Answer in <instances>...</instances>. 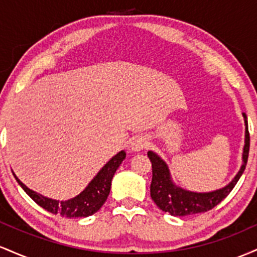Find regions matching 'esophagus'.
I'll use <instances>...</instances> for the list:
<instances>
[{
    "label": "esophagus",
    "instance_id": "obj_1",
    "mask_svg": "<svg viewBox=\"0 0 257 257\" xmlns=\"http://www.w3.org/2000/svg\"><path fill=\"white\" fill-rule=\"evenodd\" d=\"M147 147V140L144 137H135L132 139L129 149L133 152H140L141 150L146 149Z\"/></svg>",
    "mask_w": 257,
    "mask_h": 257
}]
</instances>
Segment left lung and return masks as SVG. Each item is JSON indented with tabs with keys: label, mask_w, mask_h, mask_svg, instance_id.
<instances>
[{
	"label": "left lung",
	"mask_w": 257,
	"mask_h": 257,
	"mask_svg": "<svg viewBox=\"0 0 257 257\" xmlns=\"http://www.w3.org/2000/svg\"><path fill=\"white\" fill-rule=\"evenodd\" d=\"M241 114L245 124V140H244L243 155H241L243 163L232 181L217 190L210 192H194L180 187L173 181L169 167L166 162L156 152H147V156L152 163V182L150 192L153 202L162 211L169 213L172 216H187V215L205 213L228 196L245 170L247 156H249L250 135L247 131V117L244 112Z\"/></svg>",
	"instance_id": "left-lung-1"
}]
</instances>
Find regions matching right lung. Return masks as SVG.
<instances>
[{
    "label": "right lung",
    "mask_w": 257,
    "mask_h": 257,
    "mask_svg": "<svg viewBox=\"0 0 257 257\" xmlns=\"http://www.w3.org/2000/svg\"><path fill=\"white\" fill-rule=\"evenodd\" d=\"M125 156L126 153L124 151H119L117 155H114L99 170V173L94 176L93 180L81 193L67 200H57L44 197L42 194L30 190L28 186L23 184L14 173L13 175L18 181V184L22 186L23 190L25 191L26 194L35 203H37L41 208L46 209L49 213L61 215V216L69 217V219L87 217L95 214L106 202L108 194H110L112 178H113L114 173L118 169V167L122 164V162L124 161Z\"/></svg>",
    "instance_id": "right-lung-1"
}]
</instances>
